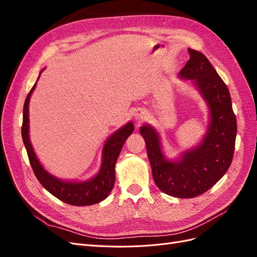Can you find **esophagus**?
I'll return each instance as SVG.
<instances>
[{
  "instance_id": "obj_1",
  "label": "esophagus",
  "mask_w": 257,
  "mask_h": 257,
  "mask_svg": "<svg viewBox=\"0 0 257 257\" xmlns=\"http://www.w3.org/2000/svg\"><path fill=\"white\" fill-rule=\"evenodd\" d=\"M146 115H147V112L144 109H138L134 113V116H135V119H136L137 122H142L143 120H145Z\"/></svg>"
}]
</instances>
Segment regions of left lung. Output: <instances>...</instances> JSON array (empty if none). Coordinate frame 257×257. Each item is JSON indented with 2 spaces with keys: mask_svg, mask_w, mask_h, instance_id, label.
Instances as JSON below:
<instances>
[{
  "mask_svg": "<svg viewBox=\"0 0 257 257\" xmlns=\"http://www.w3.org/2000/svg\"><path fill=\"white\" fill-rule=\"evenodd\" d=\"M190 60L179 73L191 80L209 109L207 132L196 146L168 160L163 152L158 131L149 124L141 127L153 180L167 195L192 198L207 192L229 168L235 151L237 120L226 84L203 53L188 49Z\"/></svg>",
  "mask_w": 257,
  "mask_h": 257,
  "instance_id": "8db88e82",
  "label": "left lung"
}]
</instances>
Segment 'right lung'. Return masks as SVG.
Masks as SVG:
<instances>
[{
  "label": "right lung",
  "instance_id": "add662e5",
  "mask_svg": "<svg viewBox=\"0 0 257 257\" xmlns=\"http://www.w3.org/2000/svg\"><path fill=\"white\" fill-rule=\"evenodd\" d=\"M43 73V71L40 73ZM38 76V78H40ZM36 87V82L31 89L23 106V121H22V141L28 152L30 164L37 180L51 193L53 196L62 200L65 204L73 206H90L104 200L112 191L114 185V167L116 160L121 152L122 147L127 137L133 133L134 125L132 122L126 123L119 130H116L106 141L102 151V165L98 173L85 181H66L61 180L56 176H52L41 164L33 150L32 144L29 136V104L30 98Z\"/></svg>",
  "mask_w": 257,
  "mask_h": 257
}]
</instances>
